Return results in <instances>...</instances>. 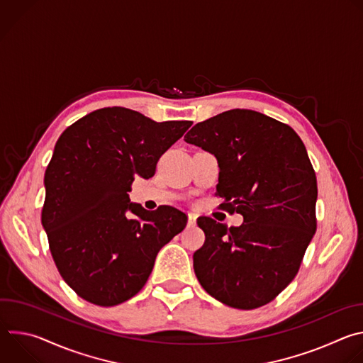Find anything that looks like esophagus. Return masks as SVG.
<instances>
[{"mask_svg":"<svg viewBox=\"0 0 363 363\" xmlns=\"http://www.w3.org/2000/svg\"><path fill=\"white\" fill-rule=\"evenodd\" d=\"M196 224V216L195 214H188V225L194 227Z\"/></svg>","mask_w":363,"mask_h":363,"instance_id":"esophagus-1","label":"esophagus"}]
</instances>
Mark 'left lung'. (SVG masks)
I'll return each instance as SVG.
<instances>
[{"label": "left lung", "mask_w": 363, "mask_h": 363, "mask_svg": "<svg viewBox=\"0 0 363 363\" xmlns=\"http://www.w3.org/2000/svg\"><path fill=\"white\" fill-rule=\"evenodd\" d=\"M184 139L216 155V195L244 218L230 228L196 220L205 233L194 252L196 279L230 307H262L296 277L316 233L318 181L304 143L289 125L248 109L199 122Z\"/></svg>", "instance_id": "obj_1"}]
</instances>
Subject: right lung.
I'll return each mask as SVG.
<instances>
[{
	"instance_id": "obj_1",
	"label": "right lung",
	"mask_w": 363,
	"mask_h": 363,
	"mask_svg": "<svg viewBox=\"0 0 363 363\" xmlns=\"http://www.w3.org/2000/svg\"><path fill=\"white\" fill-rule=\"evenodd\" d=\"M191 125L115 106L83 116L59 138L44 175L41 224L60 276L82 298L109 307L133 297L160 250L185 228L182 211H146L128 192L135 175H155Z\"/></svg>"
}]
</instances>
